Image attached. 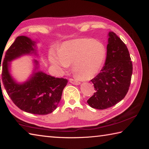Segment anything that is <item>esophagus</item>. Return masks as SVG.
<instances>
[{"instance_id": "34e87169", "label": "esophagus", "mask_w": 149, "mask_h": 149, "mask_svg": "<svg viewBox=\"0 0 149 149\" xmlns=\"http://www.w3.org/2000/svg\"><path fill=\"white\" fill-rule=\"evenodd\" d=\"M69 81H70V83H71L72 84H73V85H80V84H81V83H80V82L77 81H75V80H74V79H70Z\"/></svg>"}]
</instances>
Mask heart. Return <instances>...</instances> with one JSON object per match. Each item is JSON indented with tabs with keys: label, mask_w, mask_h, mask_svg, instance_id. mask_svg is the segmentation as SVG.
Masks as SVG:
<instances>
[{
	"label": "heart",
	"mask_w": 149,
	"mask_h": 149,
	"mask_svg": "<svg viewBox=\"0 0 149 149\" xmlns=\"http://www.w3.org/2000/svg\"><path fill=\"white\" fill-rule=\"evenodd\" d=\"M102 43L93 39H80L64 42L58 51V57L51 53L49 62L64 70L72 64V70L82 80L93 79L99 72L105 58Z\"/></svg>",
	"instance_id": "1"
}]
</instances>
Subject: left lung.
<instances>
[{
    "label": "left lung",
    "mask_w": 149,
    "mask_h": 149,
    "mask_svg": "<svg viewBox=\"0 0 149 149\" xmlns=\"http://www.w3.org/2000/svg\"><path fill=\"white\" fill-rule=\"evenodd\" d=\"M107 58L100 72L91 80L95 93L87 100L91 107L107 109L121 101L129 90L133 65L126 45L114 32L108 34Z\"/></svg>",
    "instance_id": "obj_1"
}]
</instances>
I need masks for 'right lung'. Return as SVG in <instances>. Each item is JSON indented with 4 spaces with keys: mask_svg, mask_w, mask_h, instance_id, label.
<instances>
[{
    "mask_svg": "<svg viewBox=\"0 0 149 149\" xmlns=\"http://www.w3.org/2000/svg\"><path fill=\"white\" fill-rule=\"evenodd\" d=\"M37 49L36 41L24 35L17 37L5 54L2 79L8 96L19 109L30 114L46 115L56 110L68 80L41 71L37 60H33L32 73L25 81L18 82L10 73L11 62L25 55L39 57Z\"/></svg>",
    "mask_w": 149,
    "mask_h": 149,
    "instance_id": "obj_1",
    "label": "right lung"
}]
</instances>
